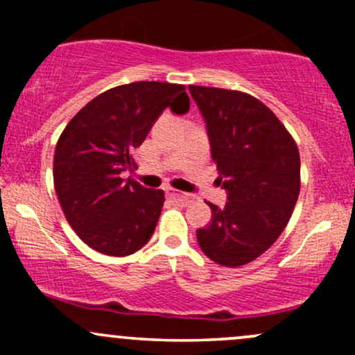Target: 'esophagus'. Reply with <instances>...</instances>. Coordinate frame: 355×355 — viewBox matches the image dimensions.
Wrapping results in <instances>:
<instances>
[{
  "label": "esophagus",
  "mask_w": 355,
  "mask_h": 355,
  "mask_svg": "<svg viewBox=\"0 0 355 355\" xmlns=\"http://www.w3.org/2000/svg\"><path fill=\"white\" fill-rule=\"evenodd\" d=\"M166 193H168V197L172 198V200L182 203V205H189V203L193 202V195L182 193V191H178L175 189H168V190H166Z\"/></svg>",
  "instance_id": "obj_1"
}]
</instances>
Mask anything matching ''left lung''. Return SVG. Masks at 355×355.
<instances>
[{"label":"left lung","mask_w":355,"mask_h":355,"mask_svg":"<svg viewBox=\"0 0 355 355\" xmlns=\"http://www.w3.org/2000/svg\"><path fill=\"white\" fill-rule=\"evenodd\" d=\"M207 121L223 209L207 202L211 223L197 232L202 252L223 267H240L280 237L299 198L300 155L282 121L255 96L190 85Z\"/></svg>","instance_id":"obj_1"}]
</instances>
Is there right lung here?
Returning <instances> with one entry per match:
<instances>
[{
  "label": "right lung",
  "mask_w": 355,
  "mask_h": 355,
  "mask_svg": "<svg viewBox=\"0 0 355 355\" xmlns=\"http://www.w3.org/2000/svg\"><path fill=\"white\" fill-rule=\"evenodd\" d=\"M166 107L187 113L185 87L135 81L100 93L71 118L58 138L53 180L64 217L93 250L126 257L152 237L164 190L123 180L135 170V150Z\"/></svg>",
  "instance_id": "1"
}]
</instances>
